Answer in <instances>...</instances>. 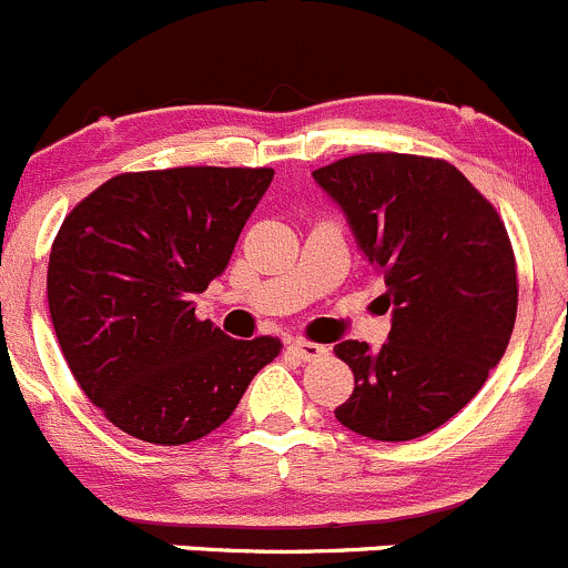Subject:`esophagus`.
<instances>
[{"label":"esophagus","mask_w":568,"mask_h":568,"mask_svg":"<svg viewBox=\"0 0 568 568\" xmlns=\"http://www.w3.org/2000/svg\"><path fill=\"white\" fill-rule=\"evenodd\" d=\"M290 353L297 355L301 361H317L320 355L327 353V349L323 347V344L306 342V338H295V342L290 344Z\"/></svg>","instance_id":"esophagus-1"}]
</instances>
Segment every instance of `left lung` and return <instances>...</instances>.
I'll return each instance as SVG.
<instances>
[{
	"label": "left lung",
	"mask_w": 568,
	"mask_h": 568,
	"mask_svg": "<svg viewBox=\"0 0 568 568\" xmlns=\"http://www.w3.org/2000/svg\"><path fill=\"white\" fill-rule=\"evenodd\" d=\"M314 180L347 215L390 306L388 342L336 344L355 388L336 418L372 440H415L487 383L517 320V262L498 210L443 158L361 153Z\"/></svg>",
	"instance_id": "obj_1"
}]
</instances>
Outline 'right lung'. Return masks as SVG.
I'll use <instances>...</instances> for the list:
<instances>
[{"mask_svg":"<svg viewBox=\"0 0 568 568\" xmlns=\"http://www.w3.org/2000/svg\"><path fill=\"white\" fill-rule=\"evenodd\" d=\"M271 180L267 166L125 172L62 221L45 278L57 342L125 435L155 446L210 435L282 353L276 336L230 338L194 314Z\"/></svg>","mask_w":568,"mask_h":568,"instance_id":"1","label":"right lung"}]
</instances>
